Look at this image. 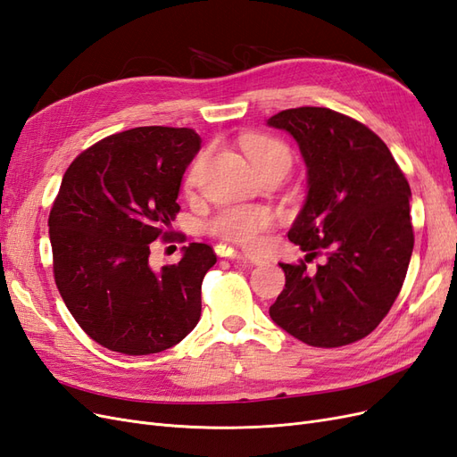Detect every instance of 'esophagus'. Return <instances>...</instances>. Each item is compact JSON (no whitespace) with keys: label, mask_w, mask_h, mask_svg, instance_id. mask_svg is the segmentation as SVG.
Wrapping results in <instances>:
<instances>
[{"label":"esophagus","mask_w":457,"mask_h":457,"mask_svg":"<svg viewBox=\"0 0 457 457\" xmlns=\"http://www.w3.org/2000/svg\"><path fill=\"white\" fill-rule=\"evenodd\" d=\"M232 259H238V261H244V262H250V265H262V257L257 255V253H252V252H237L232 255Z\"/></svg>","instance_id":"obj_1"}]
</instances>
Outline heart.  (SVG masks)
Listing matches in <instances>:
<instances>
[{"instance_id": "heart-1", "label": "heart", "mask_w": 457, "mask_h": 457, "mask_svg": "<svg viewBox=\"0 0 457 457\" xmlns=\"http://www.w3.org/2000/svg\"><path fill=\"white\" fill-rule=\"evenodd\" d=\"M244 150L257 171L270 168V165H289V150L284 143L270 139V137L252 135L244 139ZM204 168V156L196 162L187 175V187H195ZM272 225V215L265 207H228L212 220V232L227 242H237L244 245L257 244L261 232Z\"/></svg>"}]
</instances>
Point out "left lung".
<instances>
[{
    "label": "left lung",
    "instance_id": "1",
    "mask_svg": "<svg viewBox=\"0 0 457 457\" xmlns=\"http://www.w3.org/2000/svg\"><path fill=\"white\" fill-rule=\"evenodd\" d=\"M267 126L292 135L307 165V200L287 238L307 261L326 252L314 272L280 262L286 287L269 314L312 347H343L379 326L404 284L410 185L379 137L336 110L289 108Z\"/></svg>",
    "mask_w": 457,
    "mask_h": 457
}]
</instances>
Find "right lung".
<instances>
[{
	"instance_id": "obj_1",
	"label": "right lung",
	"mask_w": 457,
	"mask_h": 457,
	"mask_svg": "<svg viewBox=\"0 0 457 457\" xmlns=\"http://www.w3.org/2000/svg\"><path fill=\"white\" fill-rule=\"evenodd\" d=\"M188 128H135L89 146L66 170L49 213L53 274L79 328L129 356L162 353L196 328L202 280L215 262L192 242L181 261L150 269L168 237L187 165L200 150Z\"/></svg>"
}]
</instances>
